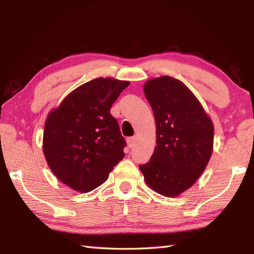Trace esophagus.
I'll list each match as a JSON object with an SVG mask.
<instances>
[{
  "label": "esophagus",
  "mask_w": 254,
  "mask_h": 254,
  "mask_svg": "<svg viewBox=\"0 0 254 254\" xmlns=\"http://www.w3.org/2000/svg\"><path fill=\"white\" fill-rule=\"evenodd\" d=\"M135 141H136L135 136L128 137V138H127V145H128V147H133L134 144H135Z\"/></svg>",
  "instance_id": "esophagus-1"
}]
</instances>
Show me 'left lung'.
Instances as JSON below:
<instances>
[{
	"label": "left lung",
	"mask_w": 254,
	"mask_h": 254,
	"mask_svg": "<svg viewBox=\"0 0 254 254\" xmlns=\"http://www.w3.org/2000/svg\"><path fill=\"white\" fill-rule=\"evenodd\" d=\"M144 94L156 122V146L139 166L146 185L175 197L190 189L206 168L213 152L214 124L187 86L170 76L148 79Z\"/></svg>",
	"instance_id": "8db88e82"
}]
</instances>
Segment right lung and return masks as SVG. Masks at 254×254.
<instances>
[{
  "mask_svg": "<svg viewBox=\"0 0 254 254\" xmlns=\"http://www.w3.org/2000/svg\"><path fill=\"white\" fill-rule=\"evenodd\" d=\"M128 85L111 77L91 79L48 113L45 158L53 175L74 191L87 193L99 187L123 159L126 141L110 109Z\"/></svg>",
  "mask_w": 254,
  "mask_h": 254,
  "instance_id": "1",
  "label": "right lung"
}]
</instances>
